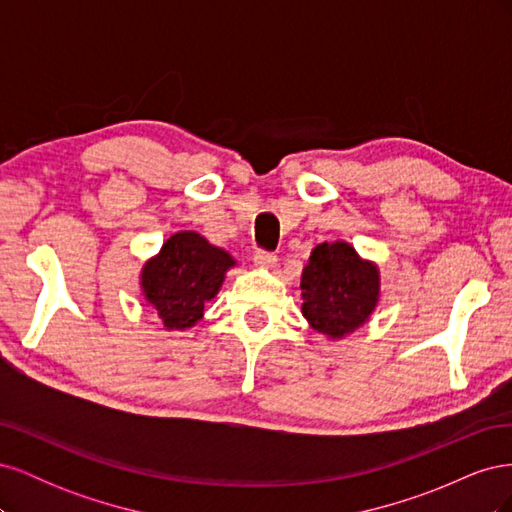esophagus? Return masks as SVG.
<instances>
[{
  "mask_svg": "<svg viewBox=\"0 0 512 512\" xmlns=\"http://www.w3.org/2000/svg\"><path fill=\"white\" fill-rule=\"evenodd\" d=\"M254 262L262 269H271V267L277 265V256L273 252H267V250H256Z\"/></svg>",
  "mask_w": 512,
  "mask_h": 512,
  "instance_id": "obj_1",
  "label": "esophagus"
}]
</instances>
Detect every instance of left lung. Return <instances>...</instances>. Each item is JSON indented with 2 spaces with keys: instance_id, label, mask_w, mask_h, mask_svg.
<instances>
[{
  "instance_id": "1",
  "label": "left lung",
  "mask_w": 512,
  "mask_h": 512,
  "mask_svg": "<svg viewBox=\"0 0 512 512\" xmlns=\"http://www.w3.org/2000/svg\"><path fill=\"white\" fill-rule=\"evenodd\" d=\"M303 316L333 339L359 329L380 297L378 269L359 258L354 247L335 241L312 250L301 277Z\"/></svg>"
}]
</instances>
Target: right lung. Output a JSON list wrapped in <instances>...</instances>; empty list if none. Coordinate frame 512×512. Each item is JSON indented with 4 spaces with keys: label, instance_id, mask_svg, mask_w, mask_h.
<instances>
[{
    "label": "right lung",
    "instance_id": "add662e5",
    "mask_svg": "<svg viewBox=\"0 0 512 512\" xmlns=\"http://www.w3.org/2000/svg\"><path fill=\"white\" fill-rule=\"evenodd\" d=\"M235 260L198 232L183 230L170 237L141 275L149 305L166 329H188L203 318L205 303L218 294L224 273Z\"/></svg>",
    "mask_w": 512,
    "mask_h": 512
}]
</instances>
